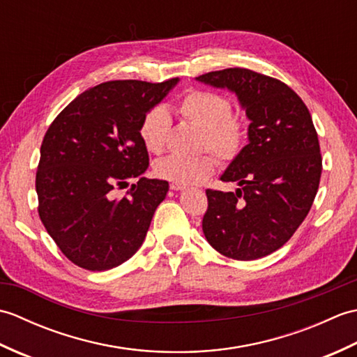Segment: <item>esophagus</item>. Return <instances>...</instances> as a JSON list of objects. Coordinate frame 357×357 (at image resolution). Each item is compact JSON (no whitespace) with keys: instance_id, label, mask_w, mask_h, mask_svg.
Returning <instances> with one entry per match:
<instances>
[{"instance_id":"obj_1","label":"esophagus","mask_w":357,"mask_h":357,"mask_svg":"<svg viewBox=\"0 0 357 357\" xmlns=\"http://www.w3.org/2000/svg\"><path fill=\"white\" fill-rule=\"evenodd\" d=\"M170 188L172 190H174V192H181V190H185V185H183V184H174V183H172L170 184Z\"/></svg>"}]
</instances>
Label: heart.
Returning a JSON list of instances; mask_svg holds the SVG:
<instances>
[{"instance_id": "heart-1", "label": "heart", "mask_w": 357, "mask_h": 357, "mask_svg": "<svg viewBox=\"0 0 357 357\" xmlns=\"http://www.w3.org/2000/svg\"><path fill=\"white\" fill-rule=\"evenodd\" d=\"M178 112L188 123L202 130L204 147L222 161L236 158L245 141V124L231 115V105L224 96L208 90H192L178 104ZM170 115L164 107H153L144 115L139 126L142 144L150 153H161L170 130ZM216 161L211 155L184 158L165 156L155 164L156 176L174 184L195 185L210 178Z\"/></svg>"}]
</instances>
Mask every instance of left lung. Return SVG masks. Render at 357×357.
<instances>
[{
	"instance_id": "left-lung-1",
	"label": "left lung",
	"mask_w": 357,
	"mask_h": 357,
	"mask_svg": "<svg viewBox=\"0 0 357 357\" xmlns=\"http://www.w3.org/2000/svg\"><path fill=\"white\" fill-rule=\"evenodd\" d=\"M196 81L236 95L250 121L248 144L221 174L238 188L206 192L202 231L227 257L259 259L293 236L317 193L322 158L312 115L287 84L253 70L234 67Z\"/></svg>"
}]
</instances>
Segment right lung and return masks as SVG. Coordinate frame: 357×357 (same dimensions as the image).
<instances>
[{"label":"right lung","instance_id":"obj_1","mask_svg":"<svg viewBox=\"0 0 357 357\" xmlns=\"http://www.w3.org/2000/svg\"><path fill=\"white\" fill-rule=\"evenodd\" d=\"M178 82H102L75 98L45 133L36 172L38 213L78 267L115 268L146 239L169 183L141 176L149 153L139 126ZM130 177L140 181L124 199H115L112 188Z\"/></svg>","mask_w":357,"mask_h":357}]
</instances>
